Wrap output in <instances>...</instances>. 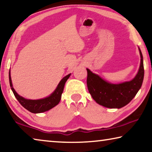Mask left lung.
Instances as JSON below:
<instances>
[{
    "label": "left lung",
    "mask_w": 152,
    "mask_h": 152,
    "mask_svg": "<svg viewBox=\"0 0 152 152\" xmlns=\"http://www.w3.org/2000/svg\"><path fill=\"white\" fill-rule=\"evenodd\" d=\"M141 57L140 66L134 78L119 84H112L102 79L86 68L87 86L95 101L100 105L110 109H120L135 97L142 85L144 77L142 53L139 48Z\"/></svg>",
    "instance_id": "obj_1"
}]
</instances>
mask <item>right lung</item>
<instances>
[{
	"mask_svg": "<svg viewBox=\"0 0 152 152\" xmlns=\"http://www.w3.org/2000/svg\"><path fill=\"white\" fill-rule=\"evenodd\" d=\"M70 75L71 74H69L65 77H64L61 80L60 82H59L58 85L56 87L55 91L50 96L43 98V99L37 100L27 99L24 97L20 96L19 94H18L17 92L14 89L13 86H12L11 77V70H9V83L15 96L16 97L17 101L19 102V103L25 109H26L29 111L33 113H41L50 110L58 104L60 101L61 94H62L64 91V85H65L66 82L69 78Z\"/></svg>",
	"mask_w": 152,
	"mask_h": 152,
	"instance_id": "add662e5",
	"label": "right lung"
}]
</instances>
